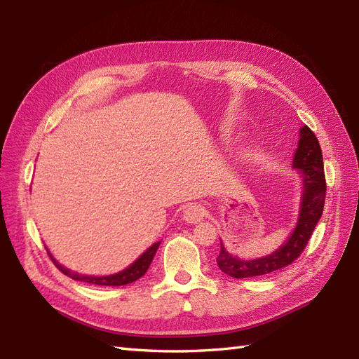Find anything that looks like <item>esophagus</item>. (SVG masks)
<instances>
[{
  "mask_svg": "<svg viewBox=\"0 0 359 359\" xmlns=\"http://www.w3.org/2000/svg\"><path fill=\"white\" fill-rule=\"evenodd\" d=\"M203 215H205V208L198 203H190L186 206V210H184V220L187 223H198L203 219Z\"/></svg>",
  "mask_w": 359,
  "mask_h": 359,
  "instance_id": "esophagus-1",
  "label": "esophagus"
}]
</instances>
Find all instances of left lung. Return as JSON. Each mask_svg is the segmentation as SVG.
<instances>
[{
    "label": "left lung",
    "instance_id": "obj_1",
    "mask_svg": "<svg viewBox=\"0 0 359 359\" xmlns=\"http://www.w3.org/2000/svg\"><path fill=\"white\" fill-rule=\"evenodd\" d=\"M293 168L298 169L302 175V198L295 231L292 232L286 244L274 253L253 260H243L232 256L223 243H220L217 265L224 274L235 278H247L274 273L290 265L306 248L314 227L320 220L325 196H327L322 149L316 135L307 126L299 130V142L293 157Z\"/></svg>",
    "mask_w": 359,
    "mask_h": 359
}]
</instances>
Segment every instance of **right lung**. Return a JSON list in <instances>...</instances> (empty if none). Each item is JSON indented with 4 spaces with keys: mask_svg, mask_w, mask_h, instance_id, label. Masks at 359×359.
<instances>
[{
    "mask_svg": "<svg viewBox=\"0 0 359 359\" xmlns=\"http://www.w3.org/2000/svg\"><path fill=\"white\" fill-rule=\"evenodd\" d=\"M158 245H160V241L151 245L147 250V252L136 260V262H133L128 268L121 271V273H116V274H112V276H103V277L81 276L78 273H72L70 269L60 265L57 260L52 257V255L49 252H48V255L50 256L52 262L55 264V266L61 271V273L66 274L67 277H70L73 280L83 281V283H90V285H97V286H124V285H128V283H133V281H136L137 278H140L147 273L151 262H153V259H154V255L157 252Z\"/></svg>",
    "mask_w": 359,
    "mask_h": 359,
    "instance_id": "right-lung-1",
    "label": "right lung"
}]
</instances>
